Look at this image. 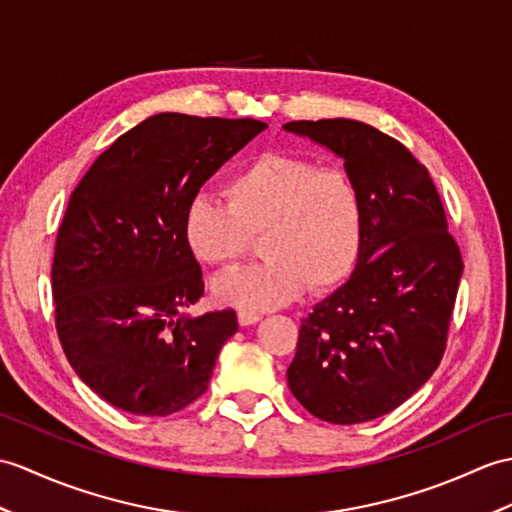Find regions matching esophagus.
<instances>
[{"label": "esophagus", "mask_w": 512, "mask_h": 512, "mask_svg": "<svg viewBox=\"0 0 512 512\" xmlns=\"http://www.w3.org/2000/svg\"><path fill=\"white\" fill-rule=\"evenodd\" d=\"M237 320H240V325H242V327H246V325H255V323H259V320H261V314L240 310V312H237Z\"/></svg>", "instance_id": "1"}]
</instances>
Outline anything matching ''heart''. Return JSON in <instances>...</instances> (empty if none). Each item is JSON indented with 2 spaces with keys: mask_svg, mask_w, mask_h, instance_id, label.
I'll return each instance as SVG.
<instances>
[{
  "mask_svg": "<svg viewBox=\"0 0 512 512\" xmlns=\"http://www.w3.org/2000/svg\"><path fill=\"white\" fill-rule=\"evenodd\" d=\"M224 194L189 200L183 240L200 264L231 268L261 237L257 266L213 281L222 303L275 310L305 288L329 292L347 281L362 253L364 202L349 172L307 157L264 152L237 170Z\"/></svg>",
  "mask_w": 512,
  "mask_h": 512,
  "instance_id": "b5f03b06",
  "label": "heart"
}]
</instances>
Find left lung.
Returning a JSON list of instances; mask_svg holds the SVG:
<instances>
[{"label": "left lung", "mask_w": 512, "mask_h": 512, "mask_svg": "<svg viewBox=\"0 0 512 512\" xmlns=\"http://www.w3.org/2000/svg\"><path fill=\"white\" fill-rule=\"evenodd\" d=\"M344 159L364 202L351 279L303 318L288 368L292 395L316 419L373 421L412 397L443 360L462 257L423 163L355 120L288 122Z\"/></svg>", "instance_id": "left-lung-1"}]
</instances>
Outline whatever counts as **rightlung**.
Segmentation results:
<instances>
[{"label": "right lung", "instance_id": "right-lung-1", "mask_svg": "<svg viewBox=\"0 0 512 512\" xmlns=\"http://www.w3.org/2000/svg\"><path fill=\"white\" fill-rule=\"evenodd\" d=\"M266 126L152 115L117 137L71 194L52 264L56 331L76 375L111 406L168 417L207 390L237 316L183 314L205 294L183 216Z\"/></svg>", "mask_w": 512, "mask_h": 512}]
</instances>
